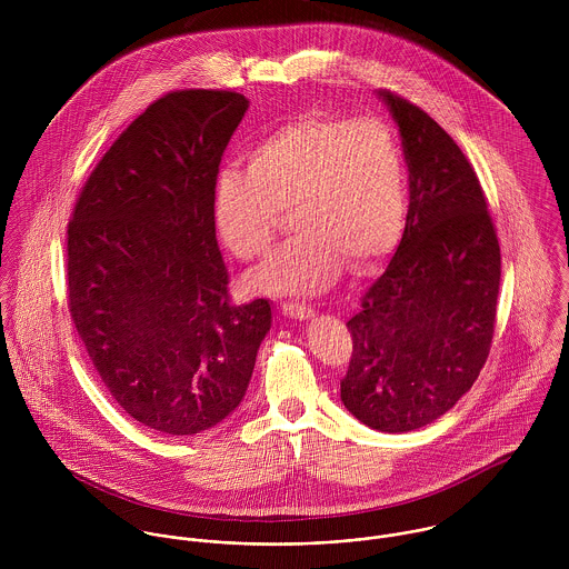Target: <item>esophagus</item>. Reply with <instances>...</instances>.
<instances>
[{
  "label": "esophagus",
  "instance_id": "34e87169",
  "mask_svg": "<svg viewBox=\"0 0 569 569\" xmlns=\"http://www.w3.org/2000/svg\"><path fill=\"white\" fill-rule=\"evenodd\" d=\"M282 313L287 318H291V320H309V318H313V311L309 307L296 305V302H284L282 305Z\"/></svg>",
  "mask_w": 569,
  "mask_h": 569
}]
</instances>
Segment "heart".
Listing matches in <instances>:
<instances>
[{"instance_id": "heart-1", "label": "heart", "mask_w": 569, "mask_h": 569, "mask_svg": "<svg viewBox=\"0 0 569 569\" xmlns=\"http://www.w3.org/2000/svg\"><path fill=\"white\" fill-rule=\"evenodd\" d=\"M407 163L397 131L379 118L302 113L247 151V170L226 166L212 190L214 223L241 260L262 258L289 212L296 239L253 273L258 289L313 296L346 260L363 271L403 237Z\"/></svg>"}]
</instances>
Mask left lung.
<instances>
[{"mask_svg": "<svg viewBox=\"0 0 569 569\" xmlns=\"http://www.w3.org/2000/svg\"><path fill=\"white\" fill-rule=\"evenodd\" d=\"M399 124L406 232L350 318L341 401L363 425L403 433L447 413L487 363L501 276L480 179L453 138L420 107L379 91Z\"/></svg>", "mask_w": 569, "mask_h": 569, "instance_id": "8db88e82", "label": "left lung"}]
</instances>
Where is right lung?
I'll use <instances>...</instances> for the list:
<instances>
[{
  "label": "right lung",
  "mask_w": 569,
  "mask_h": 569,
  "mask_svg": "<svg viewBox=\"0 0 569 569\" xmlns=\"http://www.w3.org/2000/svg\"><path fill=\"white\" fill-rule=\"evenodd\" d=\"M249 100L226 89L158 98L111 144L68 226V307L104 388L170 436L219 425L243 401L271 326L234 307L212 190Z\"/></svg>",
  "instance_id": "obj_1"
}]
</instances>
